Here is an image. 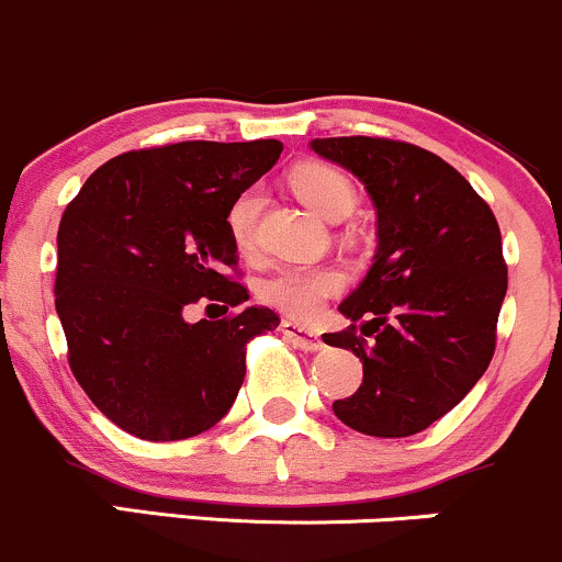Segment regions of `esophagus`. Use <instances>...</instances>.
I'll return each instance as SVG.
<instances>
[{"label":"esophagus","instance_id":"obj_1","mask_svg":"<svg viewBox=\"0 0 562 562\" xmlns=\"http://www.w3.org/2000/svg\"><path fill=\"white\" fill-rule=\"evenodd\" d=\"M281 331H283V337H286L289 342L300 350L315 352V350L324 348V339H321V334L305 329V326L294 324V321H281Z\"/></svg>","mask_w":562,"mask_h":562}]
</instances>
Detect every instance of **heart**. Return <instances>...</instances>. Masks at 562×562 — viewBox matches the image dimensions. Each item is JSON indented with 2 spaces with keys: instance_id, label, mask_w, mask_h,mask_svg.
<instances>
[{
  "instance_id": "b5f03b06",
  "label": "heart",
  "mask_w": 562,
  "mask_h": 562,
  "mask_svg": "<svg viewBox=\"0 0 562 562\" xmlns=\"http://www.w3.org/2000/svg\"><path fill=\"white\" fill-rule=\"evenodd\" d=\"M294 193L315 214L326 220H342L356 206V188L339 169L329 164H300L292 172ZM265 196L257 186L244 188L228 210V233L238 251L255 247L257 220H260ZM345 286L342 273L329 265H289L270 273L260 283V300L292 318L311 321L324 302Z\"/></svg>"
}]
</instances>
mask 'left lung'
Returning <instances> with one entry per match:
<instances>
[{
    "label": "left lung",
    "mask_w": 562,
    "mask_h": 562,
    "mask_svg": "<svg viewBox=\"0 0 562 562\" xmlns=\"http://www.w3.org/2000/svg\"><path fill=\"white\" fill-rule=\"evenodd\" d=\"M311 148L363 182L380 241L361 286L339 305L352 324L324 334L363 363L361 387L334 401V414L374 438L427 430L494 358L507 294L499 223L451 164L419 145L358 135Z\"/></svg>",
    "instance_id": "1"
}]
</instances>
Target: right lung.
<instances>
[{"mask_svg":"<svg viewBox=\"0 0 562 562\" xmlns=\"http://www.w3.org/2000/svg\"><path fill=\"white\" fill-rule=\"evenodd\" d=\"M279 140H186L105 161L58 228L55 311L68 366L113 425L143 440H182L228 414L247 342L273 331L270 307L196 325L187 311L238 307L233 199L279 161Z\"/></svg>","mask_w":562,"mask_h":562,"instance_id":"right-lung-1","label":"right lung"}]
</instances>
